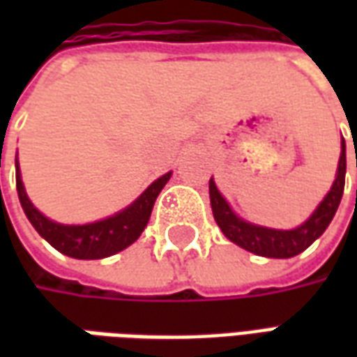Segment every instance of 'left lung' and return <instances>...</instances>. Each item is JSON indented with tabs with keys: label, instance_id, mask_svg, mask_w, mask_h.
<instances>
[{
	"label": "left lung",
	"instance_id": "obj_1",
	"mask_svg": "<svg viewBox=\"0 0 357 357\" xmlns=\"http://www.w3.org/2000/svg\"><path fill=\"white\" fill-rule=\"evenodd\" d=\"M344 176L346 143L342 139V153H340V160H338L337 179L331 187V191L304 224L296 229H289V231L260 227V225L248 224L245 220H241L239 216H235V212L229 208V204L225 202L224 197L216 189V183L210 179L208 191L214 220L227 239L235 245H239L241 248L248 250V252L266 256V258H292V256L304 252L329 227L331 220H333L338 204H340L342 193H344Z\"/></svg>",
	"mask_w": 357,
	"mask_h": 357
}]
</instances>
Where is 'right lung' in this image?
<instances>
[{
    "mask_svg": "<svg viewBox=\"0 0 357 357\" xmlns=\"http://www.w3.org/2000/svg\"><path fill=\"white\" fill-rule=\"evenodd\" d=\"M15 166H17L19 201L30 224L34 225L36 231L40 233L51 247L57 248L59 252L70 256V258H78V260L107 258V256L116 255L126 247H130L133 241H137L151 218L156 197L172 176V172L164 174L162 178L153 181L133 204L107 220L88 225H61L43 216L40 210H36L24 191L17 160H15Z\"/></svg>",
    "mask_w": 357,
    "mask_h": 357,
    "instance_id": "obj_1",
    "label": "right lung"
}]
</instances>
